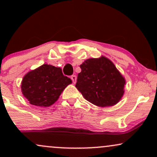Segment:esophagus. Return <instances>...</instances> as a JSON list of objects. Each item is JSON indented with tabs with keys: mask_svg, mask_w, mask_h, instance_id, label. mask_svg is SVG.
Wrapping results in <instances>:
<instances>
[{
	"mask_svg": "<svg viewBox=\"0 0 157 157\" xmlns=\"http://www.w3.org/2000/svg\"><path fill=\"white\" fill-rule=\"evenodd\" d=\"M71 79L72 80V82H74V83H75V82H76V81H77L76 75H72V76L71 77Z\"/></svg>",
	"mask_w": 157,
	"mask_h": 157,
	"instance_id": "1",
	"label": "esophagus"
}]
</instances>
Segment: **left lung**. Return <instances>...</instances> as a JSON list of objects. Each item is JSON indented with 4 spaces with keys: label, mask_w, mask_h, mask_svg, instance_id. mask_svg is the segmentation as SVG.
<instances>
[{
    "label": "left lung",
    "mask_w": 157,
    "mask_h": 157,
    "mask_svg": "<svg viewBox=\"0 0 157 157\" xmlns=\"http://www.w3.org/2000/svg\"><path fill=\"white\" fill-rule=\"evenodd\" d=\"M76 88L86 100L99 106L116 105L123 96L125 80L109 58H89L80 65Z\"/></svg>",
    "instance_id": "left-lung-1"
}]
</instances>
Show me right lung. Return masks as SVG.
<instances>
[{
	"mask_svg": "<svg viewBox=\"0 0 157 157\" xmlns=\"http://www.w3.org/2000/svg\"><path fill=\"white\" fill-rule=\"evenodd\" d=\"M72 81L63 75L62 69L44 64L26 74L21 82V91L30 104L40 107L53 105Z\"/></svg>",
	"mask_w": 157,
	"mask_h": 157,
	"instance_id": "add662e5",
	"label": "right lung"
}]
</instances>
